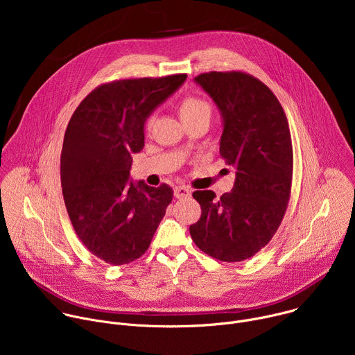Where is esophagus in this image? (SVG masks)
I'll list each match as a JSON object with an SVG mask.
<instances>
[{
    "label": "esophagus",
    "instance_id": "34e87169",
    "mask_svg": "<svg viewBox=\"0 0 355 355\" xmlns=\"http://www.w3.org/2000/svg\"><path fill=\"white\" fill-rule=\"evenodd\" d=\"M174 196L178 199H184V198H189L191 196V189L185 185H177L174 188Z\"/></svg>",
    "mask_w": 355,
    "mask_h": 355
}]
</instances>
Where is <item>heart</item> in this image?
Here are the masks:
<instances>
[{"label": "heart", "instance_id": "heart-1", "mask_svg": "<svg viewBox=\"0 0 355 355\" xmlns=\"http://www.w3.org/2000/svg\"><path fill=\"white\" fill-rule=\"evenodd\" d=\"M180 115L184 122L199 119V118L211 119L212 107L204 98L196 96V95H187L180 103ZM151 128H153V116L150 115L144 121V130L150 132Z\"/></svg>", "mask_w": 355, "mask_h": 355}]
</instances>
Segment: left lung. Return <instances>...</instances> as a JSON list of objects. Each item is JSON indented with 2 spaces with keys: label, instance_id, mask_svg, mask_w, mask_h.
<instances>
[{
  "label": "left lung",
  "instance_id": "1",
  "mask_svg": "<svg viewBox=\"0 0 355 355\" xmlns=\"http://www.w3.org/2000/svg\"><path fill=\"white\" fill-rule=\"evenodd\" d=\"M195 81L222 112L219 151L236 180L219 199L211 189L192 193L202 214L189 233L208 256L237 263L270 243L286 212L293 173L289 125L278 98L256 77L211 71Z\"/></svg>",
  "mask_w": 355,
  "mask_h": 355
}]
</instances>
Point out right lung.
<instances>
[{
	"label": "right lung",
	"mask_w": 355,
	"mask_h": 355,
	"mask_svg": "<svg viewBox=\"0 0 355 355\" xmlns=\"http://www.w3.org/2000/svg\"><path fill=\"white\" fill-rule=\"evenodd\" d=\"M187 78H125L101 84L74 111L64 135L60 177L71 225L95 257L123 266L148 248L173 188L129 181L132 153L144 146V121Z\"/></svg>",
	"instance_id": "right-lung-1"
}]
</instances>
